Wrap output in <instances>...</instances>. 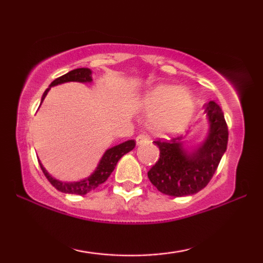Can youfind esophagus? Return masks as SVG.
Returning <instances> with one entry per match:
<instances>
[{"label":"esophagus","instance_id":"esophagus-1","mask_svg":"<svg viewBox=\"0 0 263 263\" xmlns=\"http://www.w3.org/2000/svg\"><path fill=\"white\" fill-rule=\"evenodd\" d=\"M149 140L151 139L146 134H140L136 136V143H138V145H142V143L149 142Z\"/></svg>","mask_w":263,"mask_h":263}]
</instances>
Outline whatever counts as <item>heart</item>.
Returning a JSON list of instances; mask_svg holds the SVG:
<instances>
[{
    "label": "heart",
    "instance_id": "obj_1",
    "mask_svg": "<svg viewBox=\"0 0 263 263\" xmlns=\"http://www.w3.org/2000/svg\"><path fill=\"white\" fill-rule=\"evenodd\" d=\"M142 106L153 115L151 127L158 134L170 135L181 132L193 115V98L184 89L158 85L146 93Z\"/></svg>",
    "mask_w": 263,
    "mask_h": 263
}]
</instances>
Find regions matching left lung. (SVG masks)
<instances>
[{
    "label": "left lung",
    "instance_id": "1",
    "mask_svg": "<svg viewBox=\"0 0 263 263\" xmlns=\"http://www.w3.org/2000/svg\"><path fill=\"white\" fill-rule=\"evenodd\" d=\"M206 112L211 124L210 134L193 153L188 154L182 148L181 136L168 141H154L160 156L147 175L151 183L165 195L179 197L196 194L210 183L217 171L228 147L229 129L218 104L210 102Z\"/></svg>",
    "mask_w": 263,
    "mask_h": 263
}]
</instances>
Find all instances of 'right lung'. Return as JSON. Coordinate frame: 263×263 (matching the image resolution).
Wrapping results in <instances>:
<instances>
[{
	"instance_id": "obj_1",
	"label": "right lung",
	"mask_w": 263,
	"mask_h": 263,
	"mask_svg": "<svg viewBox=\"0 0 263 263\" xmlns=\"http://www.w3.org/2000/svg\"><path fill=\"white\" fill-rule=\"evenodd\" d=\"M92 71L88 69V68H78V69L70 70L69 73L62 75V77L57 78L53 80L51 84H50L49 88H46L44 95L42 97V102L44 100L45 96L48 95L49 89L51 86H56L59 84H63V82H69V81H78V82H89L92 81L91 77ZM135 147V141L134 140H128L123 143H120V145L112 147V148L107 149L105 154H104L102 160L97 167V170L93 172V174L89 176V177L82 179L80 182H73V183H62L57 179L52 178L50 176L43 165H41V168L43 174L45 175V177L48 178V181L51 183V184L55 186L57 190L60 192L66 193V194H78V195H85L89 192H92L93 189H96L97 186L103 184L104 182L109 178V176L112 174L115 170V166L118 163V160L121 159L122 157L124 156L125 153L130 152V151Z\"/></svg>"
}]
</instances>
